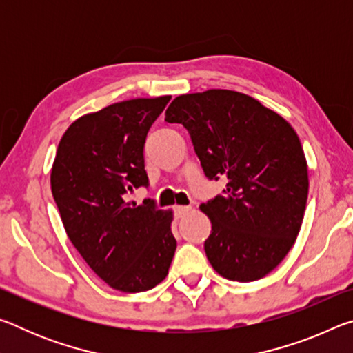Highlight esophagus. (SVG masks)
Masks as SVG:
<instances>
[{
  "mask_svg": "<svg viewBox=\"0 0 353 353\" xmlns=\"http://www.w3.org/2000/svg\"><path fill=\"white\" fill-rule=\"evenodd\" d=\"M176 216L177 218H182V216H185V214H187L190 210H191V205H176Z\"/></svg>",
  "mask_w": 353,
  "mask_h": 353,
  "instance_id": "obj_1",
  "label": "esophagus"
}]
</instances>
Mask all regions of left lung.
I'll return each instance as SVG.
<instances>
[{
  "mask_svg": "<svg viewBox=\"0 0 353 353\" xmlns=\"http://www.w3.org/2000/svg\"><path fill=\"white\" fill-rule=\"evenodd\" d=\"M166 123L188 130L208 179L227 188L201 204L212 223L204 243L219 276L254 282L280 265L301 230L308 198V166L294 128L248 94L212 88L181 94Z\"/></svg>",
  "mask_w": 353,
  "mask_h": 353,
  "instance_id": "obj_1",
  "label": "left lung"
}]
</instances>
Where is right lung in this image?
<instances>
[{"label": "right lung", "mask_w": 353, "mask_h": 353, "mask_svg": "<svg viewBox=\"0 0 353 353\" xmlns=\"http://www.w3.org/2000/svg\"><path fill=\"white\" fill-rule=\"evenodd\" d=\"M170 99H128L77 118L51 168V191L70 241L98 277L123 292L163 282L176 252L172 210L124 198L148 185L143 146Z\"/></svg>", "instance_id": "obj_1"}]
</instances>
